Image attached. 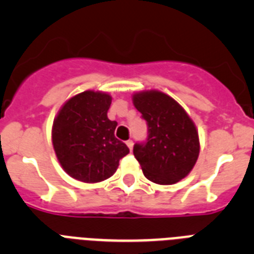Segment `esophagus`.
<instances>
[{
	"label": "esophagus",
	"instance_id": "1",
	"mask_svg": "<svg viewBox=\"0 0 254 254\" xmlns=\"http://www.w3.org/2000/svg\"><path fill=\"white\" fill-rule=\"evenodd\" d=\"M126 143H127V146H128V149L131 150V151H132V149H133V141H132V140H128V141H127V142H126Z\"/></svg>",
	"mask_w": 254,
	"mask_h": 254
}]
</instances>
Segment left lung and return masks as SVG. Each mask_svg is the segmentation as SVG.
<instances>
[{
	"label": "left lung",
	"mask_w": 254,
	"mask_h": 254,
	"mask_svg": "<svg viewBox=\"0 0 254 254\" xmlns=\"http://www.w3.org/2000/svg\"><path fill=\"white\" fill-rule=\"evenodd\" d=\"M132 100L147 125L146 142L134 143V158L149 181L174 185L190 174L198 158L196 126L176 100L161 91L136 93Z\"/></svg>",
	"instance_id": "left-lung-1"
}]
</instances>
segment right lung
<instances>
[{
  "label": "right lung",
  "instance_id": "add662e5",
  "mask_svg": "<svg viewBox=\"0 0 254 254\" xmlns=\"http://www.w3.org/2000/svg\"><path fill=\"white\" fill-rule=\"evenodd\" d=\"M112 98L87 90L67 100L52 128V141L64 172L84 183H96L116 173L120 160L129 152L114 136L116 121L108 118Z\"/></svg>",
  "mask_w": 254,
  "mask_h": 254
}]
</instances>
